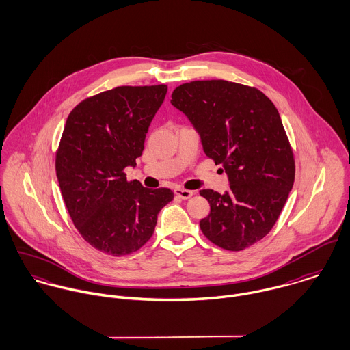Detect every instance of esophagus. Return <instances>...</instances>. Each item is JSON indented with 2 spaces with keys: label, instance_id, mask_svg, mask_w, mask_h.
<instances>
[{
  "label": "esophagus",
  "instance_id": "1",
  "mask_svg": "<svg viewBox=\"0 0 350 350\" xmlns=\"http://www.w3.org/2000/svg\"><path fill=\"white\" fill-rule=\"evenodd\" d=\"M174 193H175L176 197H179V198H182V200H189V198L193 197V191L185 190V189H175Z\"/></svg>",
  "mask_w": 350,
  "mask_h": 350
}]
</instances>
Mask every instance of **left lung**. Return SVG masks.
<instances>
[{"label": "left lung", "mask_w": 350, "mask_h": 350, "mask_svg": "<svg viewBox=\"0 0 350 350\" xmlns=\"http://www.w3.org/2000/svg\"><path fill=\"white\" fill-rule=\"evenodd\" d=\"M171 103L200 133L202 147L222 164L230 190H200L210 214L202 233L226 250L264 239L288 198L295 179L294 154L278 109L260 90L222 79L178 86Z\"/></svg>", "instance_id": "1"}]
</instances>
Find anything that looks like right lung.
<instances>
[{
  "label": "right lung",
  "mask_w": 350,
  "mask_h": 350,
  "mask_svg": "<svg viewBox=\"0 0 350 350\" xmlns=\"http://www.w3.org/2000/svg\"><path fill=\"white\" fill-rule=\"evenodd\" d=\"M165 85L120 86L77 105L67 117L55 168L68 214L92 247L111 256L140 250L153 234L170 189L128 182L144 150Z\"/></svg>",
  "instance_id": "1"
}]
</instances>
